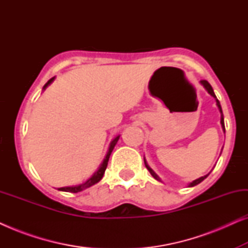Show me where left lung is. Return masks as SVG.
I'll return each mask as SVG.
<instances>
[{"label":"left lung","mask_w":248,"mask_h":248,"mask_svg":"<svg viewBox=\"0 0 248 248\" xmlns=\"http://www.w3.org/2000/svg\"><path fill=\"white\" fill-rule=\"evenodd\" d=\"M200 83L202 84L203 87H204V89L208 91V93H210L211 94V96L215 98L216 99V103H217V106H218V109H219V111H220V114H221V118H220V123H221V127H222V130H223V132H225V121H223V114H222V109H221V105H220V103H219V100L217 99V97H216V94H215V93H213V89H212V87H211V84H210L208 81H205V80H202V81H200ZM144 165H145V167H147V169L149 171H150V174L152 175V177H154L155 179H157V181H159V182H161V179H160V177H159V176L155 174V172L152 170V169L150 168V166H149L148 164H147V160H145V158H144ZM211 172V171H210ZM209 172V174H210ZM209 174H206V175H204V176H202V177H200V178H198V179H195V181H193V182H191L188 184V187H193V186H195V185H198V184H200V183H201L202 181H204V179L208 177L209 176Z\"/></svg>","instance_id":"1"}]
</instances>
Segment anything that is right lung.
<instances>
[{
	"instance_id": "right-lung-1",
	"label": "right lung",
	"mask_w": 248,
	"mask_h": 248,
	"mask_svg": "<svg viewBox=\"0 0 248 248\" xmlns=\"http://www.w3.org/2000/svg\"><path fill=\"white\" fill-rule=\"evenodd\" d=\"M54 80H55V77L52 78V79H49L48 81H47L45 86L43 87V91L45 90L46 88L48 87L49 84L52 83ZM120 137H121V135H117L116 138H114L113 140H111V142L109 143V147H108V151H107L106 155H105V158H104L103 162H101V165L99 166V168H98L97 170L93 172V176H91L90 178H88L86 182L82 183V184H79V185H73V186H64V187H60V188H57V189H59V191H62V192L78 193V192L83 191V189H86V188H88V187H90V186H93V185H94V184H97L98 182H100V181H101V178H103L104 174H105V170H106V168H107L108 160H109V157H110L111 152H113L114 148H115V145H116V143H117V141H118V139H120Z\"/></svg>"
}]
</instances>
